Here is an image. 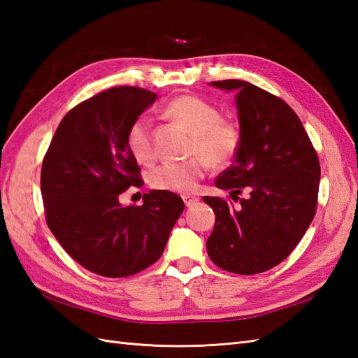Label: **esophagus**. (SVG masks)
Masks as SVG:
<instances>
[{"instance_id":"34e87169","label":"esophagus","mask_w":358,"mask_h":358,"mask_svg":"<svg viewBox=\"0 0 358 358\" xmlns=\"http://www.w3.org/2000/svg\"><path fill=\"white\" fill-rule=\"evenodd\" d=\"M182 199H184L185 206H193V205H196L199 202V197L191 196V194H184V196H182Z\"/></svg>"}]
</instances>
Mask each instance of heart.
I'll return each mask as SVG.
<instances>
[{
	"label": "heart",
	"instance_id": "obj_1",
	"mask_svg": "<svg viewBox=\"0 0 358 358\" xmlns=\"http://www.w3.org/2000/svg\"><path fill=\"white\" fill-rule=\"evenodd\" d=\"M162 115L191 132L188 152L193 158L182 162H164L149 174V184L159 191L189 193L209 170V162L220 167L228 164L240 145L238 127L223 120L220 110L197 95H179L162 109ZM126 144L130 155L141 164H150L156 150L150 121L139 117L130 124Z\"/></svg>",
	"mask_w": 358,
	"mask_h": 358
}]
</instances>
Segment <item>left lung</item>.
I'll list each match as a JSON object with an SVG mask.
<instances>
[{
    "instance_id": "8db88e82",
    "label": "left lung",
    "mask_w": 358,
    "mask_h": 358,
    "mask_svg": "<svg viewBox=\"0 0 358 358\" xmlns=\"http://www.w3.org/2000/svg\"><path fill=\"white\" fill-rule=\"evenodd\" d=\"M211 85L237 91L240 145L215 187L229 189L240 203L234 208L226 199L203 196L215 214L208 255L228 272L255 275L280 264L307 232L317 208L320 164L284 100L245 80Z\"/></svg>"
}]
</instances>
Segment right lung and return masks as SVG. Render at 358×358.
Returning a JSON list of instances; mask_svg holds the SVG:
<instances>
[{
  "label": "right lung",
  "instance_id": "right-lung-1",
  "mask_svg": "<svg viewBox=\"0 0 358 358\" xmlns=\"http://www.w3.org/2000/svg\"><path fill=\"white\" fill-rule=\"evenodd\" d=\"M152 91L117 86L78 103L57 126L43 156L41 191L45 220L73 259L106 278L135 275L156 263L184 200L153 189L141 206H123L120 194L141 187L126 135L153 104Z\"/></svg>",
  "mask_w": 358,
  "mask_h": 358
}]
</instances>
